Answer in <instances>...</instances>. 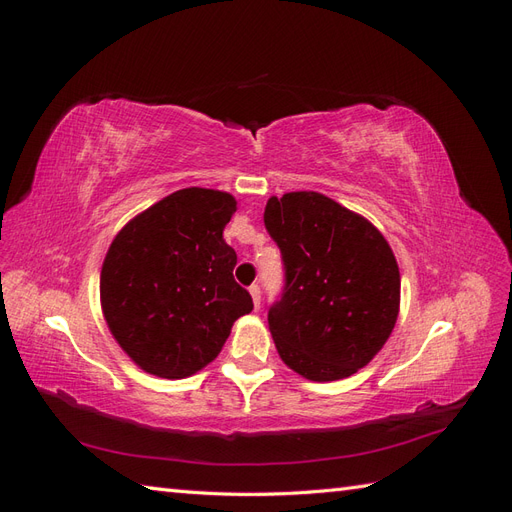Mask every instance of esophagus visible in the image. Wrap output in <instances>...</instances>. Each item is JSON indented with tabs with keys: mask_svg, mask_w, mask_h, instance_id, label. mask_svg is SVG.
<instances>
[{
	"mask_svg": "<svg viewBox=\"0 0 512 512\" xmlns=\"http://www.w3.org/2000/svg\"><path fill=\"white\" fill-rule=\"evenodd\" d=\"M250 294H252V301H254L256 309H258V307H260V286H258V284H252V286H250Z\"/></svg>",
	"mask_w": 512,
	"mask_h": 512,
	"instance_id": "esophagus-1",
	"label": "esophagus"
}]
</instances>
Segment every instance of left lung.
<instances>
[{"label": "left lung", "mask_w": 512, "mask_h": 512, "mask_svg": "<svg viewBox=\"0 0 512 512\" xmlns=\"http://www.w3.org/2000/svg\"><path fill=\"white\" fill-rule=\"evenodd\" d=\"M265 226L286 269L282 299L269 309L280 359L314 382L356 374L399 316L401 277L389 241L363 215L318 192L271 196Z\"/></svg>", "instance_id": "left-lung-1"}]
</instances>
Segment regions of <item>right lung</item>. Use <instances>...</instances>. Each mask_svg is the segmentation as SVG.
Masks as SVG:
<instances>
[{"instance_id": "obj_1", "label": "right lung", "mask_w": 512, "mask_h": 512, "mask_svg": "<svg viewBox=\"0 0 512 512\" xmlns=\"http://www.w3.org/2000/svg\"><path fill=\"white\" fill-rule=\"evenodd\" d=\"M228 192L183 188L138 213L108 247L100 303L108 331L151 376L179 380L220 354L237 318L254 309L232 269Z\"/></svg>"}]
</instances>
